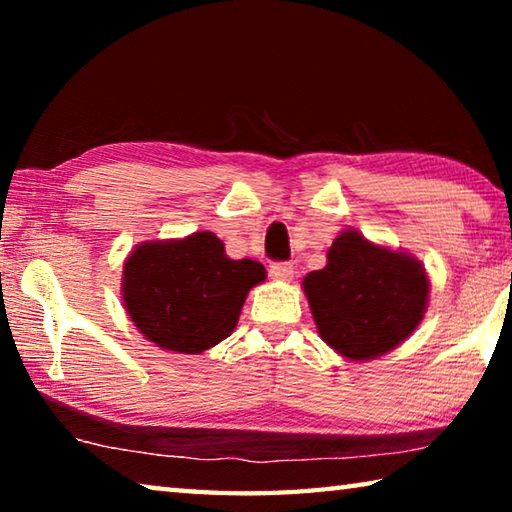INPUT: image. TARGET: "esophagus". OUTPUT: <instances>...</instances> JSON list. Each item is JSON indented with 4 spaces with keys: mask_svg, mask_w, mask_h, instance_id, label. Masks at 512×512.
<instances>
[{
    "mask_svg": "<svg viewBox=\"0 0 512 512\" xmlns=\"http://www.w3.org/2000/svg\"><path fill=\"white\" fill-rule=\"evenodd\" d=\"M293 273L296 271H293V264H289V262H275V264H271V268H268V275H271L277 282H291Z\"/></svg>",
    "mask_w": 512,
    "mask_h": 512,
    "instance_id": "1",
    "label": "esophagus"
}]
</instances>
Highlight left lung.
<instances>
[{
    "label": "left lung",
    "instance_id": "8db88e82",
    "mask_svg": "<svg viewBox=\"0 0 512 512\" xmlns=\"http://www.w3.org/2000/svg\"><path fill=\"white\" fill-rule=\"evenodd\" d=\"M320 339L345 359L368 361L411 336L427 311L429 280L409 253L345 230L327 266L302 280Z\"/></svg>",
    "mask_w": 512,
    "mask_h": 512
}]
</instances>
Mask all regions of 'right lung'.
<instances>
[{
  "mask_svg": "<svg viewBox=\"0 0 512 512\" xmlns=\"http://www.w3.org/2000/svg\"><path fill=\"white\" fill-rule=\"evenodd\" d=\"M266 280L253 259H230L214 232L144 241L128 255L121 298L158 348L201 354L235 332L248 291Z\"/></svg>",
  "mask_w": 512,
  "mask_h": 512,
  "instance_id": "add662e5",
  "label": "right lung"
}]
</instances>
